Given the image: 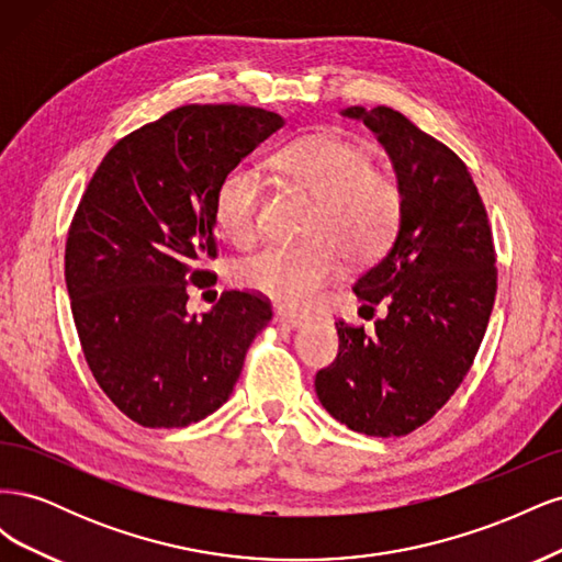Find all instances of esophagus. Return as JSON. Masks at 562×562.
I'll list each match as a JSON object with an SVG mask.
<instances>
[{"label": "esophagus", "mask_w": 562, "mask_h": 562, "mask_svg": "<svg viewBox=\"0 0 562 562\" xmlns=\"http://www.w3.org/2000/svg\"><path fill=\"white\" fill-rule=\"evenodd\" d=\"M274 323H279V326H285V328H297V326H302L304 318L297 316V314H288V312L277 310L274 312Z\"/></svg>", "instance_id": "obj_1"}]
</instances>
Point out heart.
Wrapping results in <instances>:
<instances>
[{"label":"heart","mask_w":562,"mask_h":562,"mask_svg":"<svg viewBox=\"0 0 562 562\" xmlns=\"http://www.w3.org/2000/svg\"><path fill=\"white\" fill-rule=\"evenodd\" d=\"M277 171L297 190L316 199L302 246H269L246 258L239 281L283 307H307L345 260H378L394 244L403 223L405 199L396 180L372 171L366 149L337 135L316 133L281 147ZM262 178L255 168H229L215 192V225L234 244L258 239Z\"/></svg>","instance_id":"obj_1"}]
</instances>
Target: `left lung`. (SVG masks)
Listing matches in <instances>:
<instances>
[{
    "mask_svg": "<svg viewBox=\"0 0 562 562\" xmlns=\"http://www.w3.org/2000/svg\"><path fill=\"white\" fill-rule=\"evenodd\" d=\"M394 166L405 199L384 258L353 283L363 307L386 302L375 333L337 321V359L316 372L321 405L351 431L405 436L462 384L497 293L487 213L464 161L391 108H347Z\"/></svg>",
    "mask_w": 562,
    "mask_h": 562,
    "instance_id": "8db88e82",
    "label": "left lung"
}]
</instances>
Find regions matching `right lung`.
Instances as JSON below:
<instances>
[{
    "mask_svg": "<svg viewBox=\"0 0 562 562\" xmlns=\"http://www.w3.org/2000/svg\"><path fill=\"white\" fill-rule=\"evenodd\" d=\"M283 124L260 108H178L119 140L79 201L65 246L79 342L100 389L140 427H190L227 403L271 318L250 291L190 316L187 288L213 279L199 262L217 255L220 180Z\"/></svg>",
    "mask_w": 562,
    "mask_h": 562,
    "instance_id": "obj_1",
    "label": "right lung"
}]
</instances>
